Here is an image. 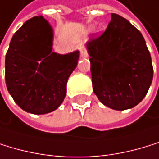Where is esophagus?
Masks as SVG:
<instances>
[{
    "instance_id": "obj_1",
    "label": "esophagus",
    "mask_w": 159,
    "mask_h": 159,
    "mask_svg": "<svg viewBox=\"0 0 159 159\" xmlns=\"http://www.w3.org/2000/svg\"><path fill=\"white\" fill-rule=\"evenodd\" d=\"M80 57H87L88 53H87V51H86L85 47L81 45V46L80 47Z\"/></svg>"
}]
</instances>
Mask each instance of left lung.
Returning <instances> with one entry per match:
<instances>
[{
  "label": "left lung",
  "mask_w": 159,
  "mask_h": 159,
  "mask_svg": "<svg viewBox=\"0 0 159 159\" xmlns=\"http://www.w3.org/2000/svg\"><path fill=\"white\" fill-rule=\"evenodd\" d=\"M93 91L102 103L115 110L135 107L151 86L153 69L141 32L125 18L111 13L102 35L86 43Z\"/></svg>",
  "instance_id": "8db88e82"
}]
</instances>
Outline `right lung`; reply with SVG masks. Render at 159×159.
I'll return each mask as SVG.
<instances>
[{
    "label": "right lung",
    "mask_w": 159,
    "mask_h": 159,
    "mask_svg": "<svg viewBox=\"0 0 159 159\" xmlns=\"http://www.w3.org/2000/svg\"><path fill=\"white\" fill-rule=\"evenodd\" d=\"M53 33L42 16L28 20L14 33L6 56V83L25 111L46 114L66 96L67 80L78 65L80 52H52Z\"/></svg>",
    "instance_id": "add662e5"
}]
</instances>
